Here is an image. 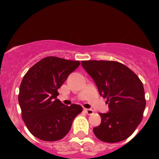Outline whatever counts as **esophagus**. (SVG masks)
Segmentation results:
<instances>
[{"mask_svg": "<svg viewBox=\"0 0 159 159\" xmlns=\"http://www.w3.org/2000/svg\"><path fill=\"white\" fill-rule=\"evenodd\" d=\"M84 111L86 112V114H88V115H92L94 112L93 110H92V109H88V108H85Z\"/></svg>", "mask_w": 159, "mask_h": 159, "instance_id": "esophagus-1", "label": "esophagus"}]
</instances>
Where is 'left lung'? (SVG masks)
I'll return each mask as SVG.
<instances>
[{
    "mask_svg": "<svg viewBox=\"0 0 159 159\" xmlns=\"http://www.w3.org/2000/svg\"><path fill=\"white\" fill-rule=\"evenodd\" d=\"M81 65L109 107L107 113H99L101 123L93 128L95 135L105 143L127 139L141 123L145 110L142 81L127 66L116 61L85 60Z\"/></svg>",
    "mask_w": 159,
    "mask_h": 159,
    "instance_id": "8db88e82",
    "label": "left lung"
}]
</instances>
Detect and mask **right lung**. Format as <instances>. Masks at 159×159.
I'll return each instance as SVG.
<instances>
[{"label":"right lung","instance_id":"1","mask_svg":"<svg viewBox=\"0 0 159 159\" xmlns=\"http://www.w3.org/2000/svg\"><path fill=\"white\" fill-rule=\"evenodd\" d=\"M80 62L56 57L42 59L24 76L18 101L22 119L32 135L43 141H57L69 132L83 111L80 105L66 106L57 99V90Z\"/></svg>","mask_w":159,"mask_h":159}]
</instances>
